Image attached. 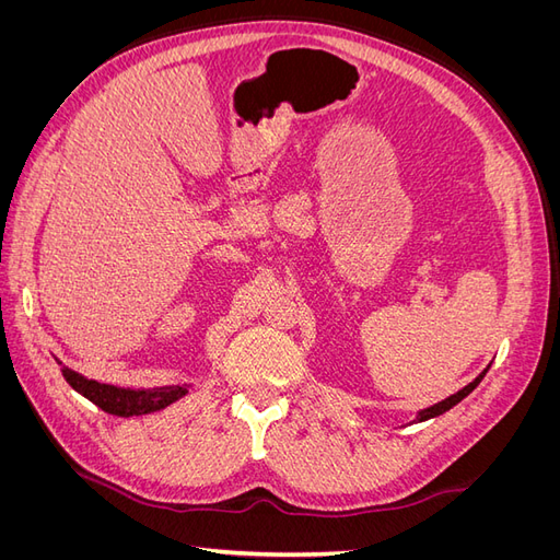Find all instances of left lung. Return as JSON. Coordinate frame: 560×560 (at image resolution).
Returning a JSON list of instances; mask_svg holds the SVG:
<instances>
[{
	"instance_id": "obj_1",
	"label": "left lung",
	"mask_w": 560,
	"mask_h": 560,
	"mask_svg": "<svg viewBox=\"0 0 560 560\" xmlns=\"http://www.w3.org/2000/svg\"><path fill=\"white\" fill-rule=\"evenodd\" d=\"M486 371H488V366L481 371V374L474 378L469 385H465L463 389H457L455 395H451V397H446L444 401H439V404H434V406H430V409H422V411H418V416H416V420L418 422H422V420H430V418H436V416H442V413H446L448 409H453V406L457 404V401H463L474 387H477L481 381H483V376H486Z\"/></svg>"
}]
</instances>
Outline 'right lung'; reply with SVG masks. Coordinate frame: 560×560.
Returning a JSON list of instances; mask_svg holds the SVG:
<instances>
[{"label": "right lung", "instance_id": "1", "mask_svg": "<svg viewBox=\"0 0 560 560\" xmlns=\"http://www.w3.org/2000/svg\"><path fill=\"white\" fill-rule=\"evenodd\" d=\"M62 376L70 383L79 395L91 399L100 409L112 416H147L165 409L173 401L182 399L189 393V385H165V387H151V389H130L118 387L109 383H97L93 378H86L77 374V371L62 366Z\"/></svg>", "mask_w": 560, "mask_h": 560}]
</instances>
